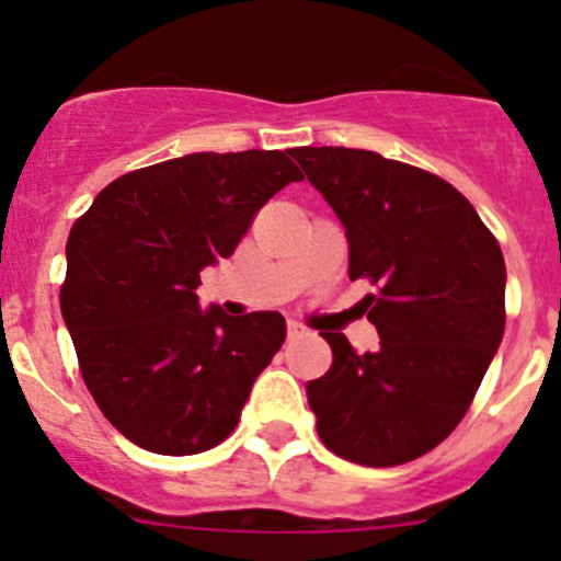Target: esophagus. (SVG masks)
Wrapping results in <instances>:
<instances>
[{
    "mask_svg": "<svg viewBox=\"0 0 561 561\" xmlns=\"http://www.w3.org/2000/svg\"><path fill=\"white\" fill-rule=\"evenodd\" d=\"M301 334H305V327H301V323H296V321H287V337H290V340H296V337H301Z\"/></svg>",
    "mask_w": 561,
    "mask_h": 561,
    "instance_id": "esophagus-1",
    "label": "esophagus"
}]
</instances>
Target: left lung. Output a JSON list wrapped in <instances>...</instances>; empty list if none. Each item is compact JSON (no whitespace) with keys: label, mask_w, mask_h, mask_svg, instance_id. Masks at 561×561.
<instances>
[{"label":"left lung","mask_w":561,"mask_h":561,"mask_svg":"<svg viewBox=\"0 0 561 561\" xmlns=\"http://www.w3.org/2000/svg\"><path fill=\"white\" fill-rule=\"evenodd\" d=\"M293 157L348 238V276L368 279L379 352L329 334L332 368L307 381L323 446L392 468L439 446L465 417L504 337V254L473 204L437 174L376 151L301 146Z\"/></svg>","instance_id":"1"}]
</instances>
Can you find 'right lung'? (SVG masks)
<instances>
[{
  "label": "right lung",
  "instance_id": "obj_1",
  "mask_svg": "<svg viewBox=\"0 0 561 561\" xmlns=\"http://www.w3.org/2000/svg\"><path fill=\"white\" fill-rule=\"evenodd\" d=\"M301 180L287 151H198L118 176L75 221L62 321L93 401L135 446L187 457L234 432L285 343V318L198 310V271L232 254L256 209Z\"/></svg>",
  "mask_w": 561,
  "mask_h": 561
}]
</instances>
